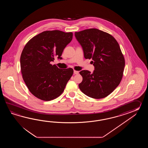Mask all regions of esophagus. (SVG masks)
I'll use <instances>...</instances> for the list:
<instances>
[{
  "instance_id": "esophagus-1",
  "label": "esophagus",
  "mask_w": 148,
  "mask_h": 148,
  "mask_svg": "<svg viewBox=\"0 0 148 148\" xmlns=\"http://www.w3.org/2000/svg\"><path fill=\"white\" fill-rule=\"evenodd\" d=\"M73 73H74V74H75V75H77V74H78L79 73V71H76V70H74Z\"/></svg>"
}]
</instances>
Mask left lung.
I'll list each match as a JSON object with an SVG mask.
<instances>
[{
	"label": "left lung",
	"mask_w": 148,
	"mask_h": 148,
	"mask_svg": "<svg viewBox=\"0 0 148 148\" xmlns=\"http://www.w3.org/2000/svg\"><path fill=\"white\" fill-rule=\"evenodd\" d=\"M85 59H92V73L82 70L79 87L84 94L95 99L107 97L119 85L123 77L125 59L120 45L112 35L97 28L75 32Z\"/></svg>",
	"instance_id": "obj_1"
}]
</instances>
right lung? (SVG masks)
<instances>
[{
  "label": "right lung",
  "instance_id": "right-lung-1",
  "mask_svg": "<svg viewBox=\"0 0 148 148\" xmlns=\"http://www.w3.org/2000/svg\"><path fill=\"white\" fill-rule=\"evenodd\" d=\"M72 32L46 31L26 44L20 58L22 77L35 97L44 101L56 99L63 92L73 73L72 68L61 69L50 63L61 58L73 39Z\"/></svg>",
  "mask_w": 148,
  "mask_h": 148
}]
</instances>
